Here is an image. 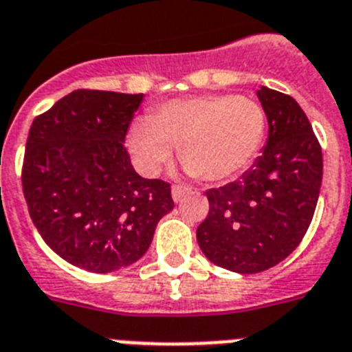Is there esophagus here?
<instances>
[{
	"label": "esophagus",
	"instance_id": "esophagus-1",
	"mask_svg": "<svg viewBox=\"0 0 352 352\" xmlns=\"http://www.w3.org/2000/svg\"><path fill=\"white\" fill-rule=\"evenodd\" d=\"M188 191H189L188 188H182V186H173V188H172L173 201H175V204H179V201L182 200V198H184L186 195H188Z\"/></svg>",
	"mask_w": 352,
	"mask_h": 352
}]
</instances>
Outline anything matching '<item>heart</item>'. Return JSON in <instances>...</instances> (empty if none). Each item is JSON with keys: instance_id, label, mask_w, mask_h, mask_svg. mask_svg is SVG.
<instances>
[{"instance_id": "b5f03b06", "label": "heart", "mask_w": 352, "mask_h": 352, "mask_svg": "<svg viewBox=\"0 0 352 352\" xmlns=\"http://www.w3.org/2000/svg\"><path fill=\"white\" fill-rule=\"evenodd\" d=\"M265 115L253 99L227 94L175 99L151 117L136 118L129 131V151L145 175H155L173 157L189 173L219 182L248 168L262 145Z\"/></svg>"}]
</instances>
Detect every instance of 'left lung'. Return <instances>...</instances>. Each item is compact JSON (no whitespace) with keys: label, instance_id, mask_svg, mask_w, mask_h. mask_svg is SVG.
<instances>
[{"label":"left lung","instance_id":"left-lung-1","mask_svg":"<svg viewBox=\"0 0 352 352\" xmlns=\"http://www.w3.org/2000/svg\"><path fill=\"white\" fill-rule=\"evenodd\" d=\"M267 142L239 180L209 189V214L197 241L212 264L261 273L298 248L310 227L322 182V151L307 115L282 91L256 90Z\"/></svg>","mask_w":352,"mask_h":352}]
</instances>
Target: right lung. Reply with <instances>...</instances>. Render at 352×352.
Instances as JSON below:
<instances>
[{
  "label": "right lung",
  "mask_w": 352,
  "mask_h": 352,
  "mask_svg": "<svg viewBox=\"0 0 352 352\" xmlns=\"http://www.w3.org/2000/svg\"><path fill=\"white\" fill-rule=\"evenodd\" d=\"M143 97L76 90L30 129L23 166L30 216L49 248L90 273L140 261L173 209L170 184L140 177L124 148Z\"/></svg>",
  "instance_id": "obj_1"
}]
</instances>
